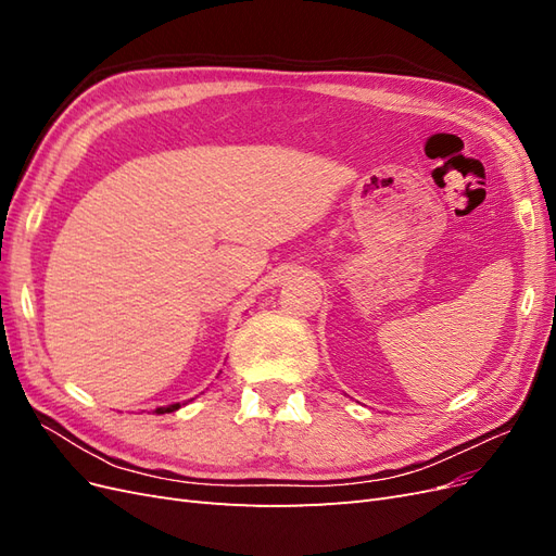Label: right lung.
Returning a JSON list of instances; mask_svg holds the SVG:
<instances>
[{
    "label": "right lung",
    "mask_w": 556,
    "mask_h": 556,
    "mask_svg": "<svg viewBox=\"0 0 556 556\" xmlns=\"http://www.w3.org/2000/svg\"><path fill=\"white\" fill-rule=\"evenodd\" d=\"M180 408V403H172V406H166V408H155V413L157 415H164V413H174V410H178Z\"/></svg>",
    "instance_id": "add662e5"
}]
</instances>
